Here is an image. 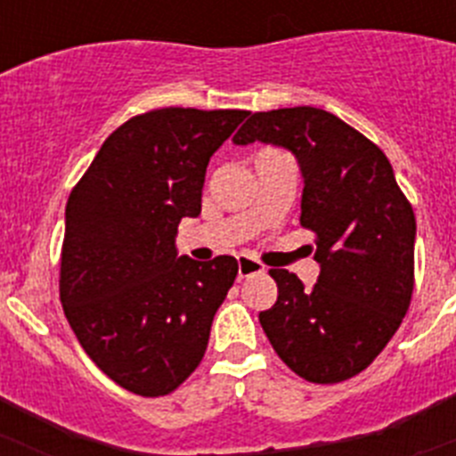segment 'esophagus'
<instances>
[{"label":"esophagus","mask_w":456,"mask_h":456,"mask_svg":"<svg viewBox=\"0 0 456 456\" xmlns=\"http://www.w3.org/2000/svg\"><path fill=\"white\" fill-rule=\"evenodd\" d=\"M263 272H265V265L260 263V260H256V257L251 256L237 257V273H240V278H248L253 276V273H263Z\"/></svg>","instance_id":"1"}]
</instances>
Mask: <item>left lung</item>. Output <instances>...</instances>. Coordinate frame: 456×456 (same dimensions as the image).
Instances as JSON below:
<instances>
[{
    "label": "left lung",
    "instance_id": "1",
    "mask_svg": "<svg viewBox=\"0 0 456 456\" xmlns=\"http://www.w3.org/2000/svg\"><path fill=\"white\" fill-rule=\"evenodd\" d=\"M283 146L304 175L301 225L315 232L320 278L269 269L278 299L260 324L294 374L338 384L363 372L400 329L413 294L416 215L384 151L315 107L257 111L232 136Z\"/></svg>",
    "mask_w": 456,
    "mask_h": 456
}]
</instances>
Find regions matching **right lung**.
Wrapping results in <instances>:
<instances>
[{"label":"right lung","mask_w":456,"mask_h":456,"mask_svg":"<svg viewBox=\"0 0 456 456\" xmlns=\"http://www.w3.org/2000/svg\"><path fill=\"white\" fill-rule=\"evenodd\" d=\"M247 116L191 107L134 116L70 191L63 313L93 363L141 397L173 393L199 368L235 283V257H178L175 235L183 216L200 215L209 157Z\"/></svg>","instance_id":"add662e5"}]
</instances>
